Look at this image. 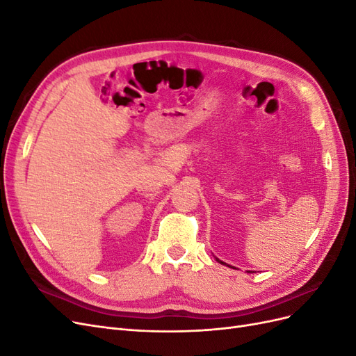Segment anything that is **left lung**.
I'll return each mask as SVG.
<instances>
[{
    "mask_svg": "<svg viewBox=\"0 0 356 356\" xmlns=\"http://www.w3.org/2000/svg\"><path fill=\"white\" fill-rule=\"evenodd\" d=\"M217 261H218V263H221V264H224V266H225V263H222V261H221V260H218V258H217ZM232 268H234V267H232Z\"/></svg>",
    "mask_w": 356,
    "mask_h": 356,
    "instance_id": "8db88e82",
    "label": "left lung"
}]
</instances>
